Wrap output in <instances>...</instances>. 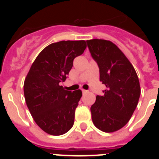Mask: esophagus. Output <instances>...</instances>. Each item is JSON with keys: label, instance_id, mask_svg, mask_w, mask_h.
Segmentation results:
<instances>
[{"label": "esophagus", "instance_id": "obj_1", "mask_svg": "<svg viewBox=\"0 0 159 159\" xmlns=\"http://www.w3.org/2000/svg\"><path fill=\"white\" fill-rule=\"evenodd\" d=\"M82 92H83V94H86L87 92H88V91H86V90H84V89H83V90H82Z\"/></svg>", "mask_w": 159, "mask_h": 159}]
</instances>
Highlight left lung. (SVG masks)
<instances>
[{"mask_svg":"<svg viewBox=\"0 0 159 159\" xmlns=\"http://www.w3.org/2000/svg\"><path fill=\"white\" fill-rule=\"evenodd\" d=\"M92 58L99 68V80L106 86L91 107L94 125L104 132H114L128 123L141 93L134 67L123 52L106 40H87Z\"/></svg>","mask_w":159,"mask_h":159,"instance_id":"left-lung-1","label":"left lung"}]
</instances>
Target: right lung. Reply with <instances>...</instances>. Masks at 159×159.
Here are the masks:
<instances>
[{"label":"right lung","instance_id":"right-lung-1","mask_svg":"<svg viewBox=\"0 0 159 159\" xmlns=\"http://www.w3.org/2000/svg\"><path fill=\"white\" fill-rule=\"evenodd\" d=\"M86 48L85 40L51 43L38 55L25 78L26 104L36 124L48 134L61 135L74 124L82 92L67 91L60 83L67 79L74 59Z\"/></svg>","mask_w":159,"mask_h":159}]
</instances>
